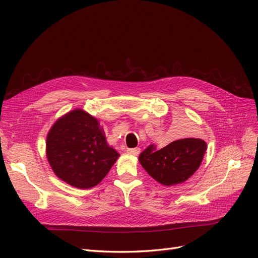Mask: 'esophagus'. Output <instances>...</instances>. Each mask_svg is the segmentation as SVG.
Segmentation results:
<instances>
[{
  "instance_id": "34e87169",
  "label": "esophagus",
  "mask_w": 258,
  "mask_h": 258,
  "mask_svg": "<svg viewBox=\"0 0 258 258\" xmlns=\"http://www.w3.org/2000/svg\"><path fill=\"white\" fill-rule=\"evenodd\" d=\"M127 153L129 155H132V156H138L140 154V148H138V147H136V148H128Z\"/></svg>"
}]
</instances>
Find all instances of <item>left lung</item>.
Masks as SVG:
<instances>
[{
	"label": "left lung",
	"instance_id": "left-lung-1",
	"mask_svg": "<svg viewBox=\"0 0 258 258\" xmlns=\"http://www.w3.org/2000/svg\"><path fill=\"white\" fill-rule=\"evenodd\" d=\"M207 148L201 139H179L158 151L150 145L140 154L139 161L155 181L163 186H173L187 181L196 172Z\"/></svg>",
	"mask_w": 258,
	"mask_h": 258
}]
</instances>
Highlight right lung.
I'll list each match as a JSON object with an SVG mask.
<instances>
[{
    "label": "right lung",
    "instance_id": "right-lung-1",
    "mask_svg": "<svg viewBox=\"0 0 258 258\" xmlns=\"http://www.w3.org/2000/svg\"><path fill=\"white\" fill-rule=\"evenodd\" d=\"M46 157L60 179L86 189L102 181L119 154L107 144L96 117L75 108L54 121L48 131Z\"/></svg>",
    "mask_w": 258,
    "mask_h": 258
}]
</instances>
